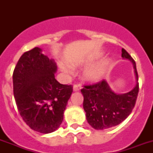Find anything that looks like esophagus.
<instances>
[{"mask_svg":"<svg viewBox=\"0 0 153 153\" xmlns=\"http://www.w3.org/2000/svg\"><path fill=\"white\" fill-rule=\"evenodd\" d=\"M73 91H74V92H76V91H79V86H77V85H74V86H73Z\"/></svg>","mask_w":153,"mask_h":153,"instance_id":"esophagus-1","label":"esophagus"}]
</instances>
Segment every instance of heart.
Segmentation results:
<instances>
[{
    "mask_svg": "<svg viewBox=\"0 0 153 153\" xmlns=\"http://www.w3.org/2000/svg\"><path fill=\"white\" fill-rule=\"evenodd\" d=\"M93 62L91 59L82 60V61H74L71 62V67L73 68L86 66V65L91 64ZM109 66V60H105L103 62H98L97 64L92 65L88 68H86L82 73V79L87 82H95L100 80L104 75L105 71L108 69ZM60 69L64 74H71V69L69 67H67L64 64H60Z\"/></svg>",
    "mask_w": 153,
    "mask_h": 153,
    "instance_id": "obj_1",
    "label": "heart"
}]
</instances>
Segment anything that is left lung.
Instances as JSON below:
<instances>
[{
  "mask_svg": "<svg viewBox=\"0 0 153 153\" xmlns=\"http://www.w3.org/2000/svg\"><path fill=\"white\" fill-rule=\"evenodd\" d=\"M121 57L129 60L133 65L137 83L132 91L117 94L109 87L105 80L94 85L84 86L81 90L86 120L98 130L111 128L121 123L131 114L135 105L139 91L136 62L124 48L121 49Z\"/></svg>",
  "mask_w": 153,
  "mask_h": 153,
  "instance_id": "obj_1",
  "label": "left lung"
}]
</instances>
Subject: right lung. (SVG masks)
Here are the masks:
<instances>
[{
	"label": "right lung",
	"mask_w": 153,
	"mask_h": 153,
	"mask_svg": "<svg viewBox=\"0 0 153 153\" xmlns=\"http://www.w3.org/2000/svg\"><path fill=\"white\" fill-rule=\"evenodd\" d=\"M57 65L53 59L34 48L21 55L13 74V94L24 121L40 133L55 131L73 92L71 85L55 79Z\"/></svg>",
	"instance_id": "1"
}]
</instances>
